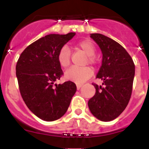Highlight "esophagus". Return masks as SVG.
<instances>
[{"label":"esophagus","instance_id":"esophagus-1","mask_svg":"<svg viewBox=\"0 0 149 149\" xmlns=\"http://www.w3.org/2000/svg\"><path fill=\"white\" fill-rule=\"evenodd\" d=\"M81 87H82V85H81V84H77V89H80Z\"/></svg>","mask_w":149,"mask_h":149}]
</instances>
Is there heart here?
<instances>
[{
  "instance_id": "1",
  "label": "heart",
  "mask_w": 149,
  "mask_h": 149,
  "mask_svg": "<svg viewBox=\"0 0 149 149\" xmlns=\"http://www.w3.org/2000/svg\"><path fill=\"white\" fill-rule=\"evenodd\" d=\"M77 49L81 50L87 55V59L85 61V64L89 63L92 65H95L96 60L95 58V48L94 45L90 41L84 40L77 43L75 46ZM57 61L59 64L63 68H67L70 65L71 62V52L68 47L63 46L60 48L57 54ZM93 70L89 66L81 67H72L65 72L64 77L67 81H73L76 84H82L93 75Z\"/></svg>"
}]
</instances>
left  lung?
I'll list each match as a JSON object with an SVG mask.
<instances>
[{
	"mask_svg": "<svg viewBox=\"0 0 149 149\" xmlns=\"http://www.w3.org/2000/svg\"><path fill=\"white\" fill-rule=\"evenodd\" d=\"M90 37L102 52V63L96 77L104 87L93 84L95 94L88 101L91 113L97 119L110 122L119 116L131 98L135 65L131 56L120 44L100 33Z\"/></svg>",
	"mask_w": 149,
	"mask_h": 149,
	"instance_id": "left-lung-1",
	"label": "left lung"
}]
</instances>
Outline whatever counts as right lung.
I'll return each mask as SVG.
<instances>
[{"label": "right lung", "mask_w": 149, "mask_h": 149, "mask_svg": "<svg viewBox=\"0 0 149 149\" xmlns=\"http://www.w3.org/2000/svg\"><path fill=\"white\" fill-rule=\"evenodd\" d=\"M49 34L27 46L16 64V77L21 95L29 110L47 122L60 119L66 113L76 93L74 83L56 84L63 75L57 61L60 48L74 36Z\"/></svg>", "instance_id": "1"}]
</instances>
